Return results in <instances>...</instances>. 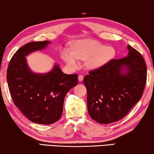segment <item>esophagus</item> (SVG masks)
Instances as JSON below:
<instances>
[{"mask_svg":"<svg viewBox=\"0 0 154 154\" xmlns=\"http://www.w3.org/2000/svg\"><path fill=\"white\" fill-rule=\"evenodd\" d=\"M83 79H84V77H83V75L80 74V75H79V81H82Z\"/></svg>","mask_w":154,"mask_h":154,"instance_id":"1","label":"esophagus"}]
</instances>
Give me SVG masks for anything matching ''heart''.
I'll list each match as a JSON object with an SVG mask.
<instances>
[{
	"mask_svg": "<svg viewBox=\"0 0 154 154\" xmlns=\"http://www.w3.org/2000/svg\"><path fill=\"white\" fill-rule=\"evenodd\" d=\"M115 50L111 47H106L98 42L82 40L75 42L72 47V53L67 51L62 52L61 57L69 66L77 67V59L86 60L88 68H98L114 57Z\"/></svg>",
	"mask_w": 154,
	"mask_h": 154,
	"instance_id": "b5f03b06",
	"label": "heart"
}]
</instances>
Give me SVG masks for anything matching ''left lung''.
Segmentation results:
<instances>
[{"label":"left lung","instance_id":"left-lung-1","mask_svg":"<svg viewBox=\"0 0 154 154\" xmlns=\"http://www.w3.org/2000/svg\"><path fill=\"white\" fill-rule=\"evenodd\" d=\"M127 48V57L111 59L91 70L83 80L88 114L99 124L122 119L143 95L147 81L146 64L138 51L130 45ZM122 69H126V72Z\"/></svg>","mask_w":154,"mask_h":154}]
</instances>
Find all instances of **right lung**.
<instances>
[{"instance_id":"right-lung-1","label":"right lung","mask_w":154,"mask_h":154,"mask_svg":"<svg viewBox=\"0 0 154 154\" xmlns=\"http://www.w3.org/2000/svg\"><path fill=\"white\" fill-rule=\"evenodd\" d=\"M50 42H31L19 48L11 59L7 72L13 103L29 120L40 125H51L60 119L65 97L79 82L76 74H64L58 65L44 74H34L28 68L26 56Z\"/></svg>"}]
</instances>
